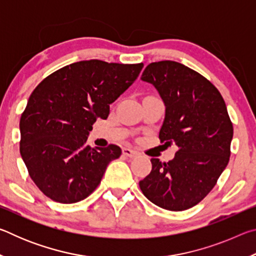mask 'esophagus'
Instances as JSON below:
<instances>
[{
	"mask_svg": "<svg viewBox=\"0 0 256 256\" xmlns=\"http://www.w3.org/2000/svg\"><path fill=\"white\" fill-rule=\"evenodd\" d=\"M123 154L126 156V157L133 158V157H136L138 152H136V151L132 150V149H130V148H124V149H123Z\"/></svg>",
	"mask_w": 256,
	"mask_h": 256,
	"instance_id": "obj_1",
	"label": "esophagus"
}]
</instances>
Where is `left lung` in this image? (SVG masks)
<instances>
[{"label": "left lung", "mask_w": 256, "mask_h": 256, "mask_svg": "<svg viewBox=\"0 0 256 256\" xmlns=\"http://www.w3.org/2000/svg\"><path fill=\"white\" fill-rule=\"evenodd\" d=\"M141 80L152 84L164 104L159 138L178 150L168 162L152 158L140 188L156 206L183 211L214 188L230 157L234 134L226 104L200 73L174 60L150 63Z\"/></svg>", "instance_id": "obj_1"}]
</instances>
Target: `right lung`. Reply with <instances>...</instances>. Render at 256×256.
Listing matches in <instances>:
<instances>
[{
  "instance_id": "1",
  "label": "right lung",
  "mask_w": 256,
  "mask_h": 256,
  "mask_svg": "<svg viewBox=\"0 0 256 256\" xmlns=\"http://www.w3.org/2000/svg\"><path fill=\"white\" fill-rule=\"evenodd\" d=\"M144 64L99 60L72 63L45 78L28 99L20 118V154L34 183L60 203L89 196L112 160L115 144L92 148L88 136L97 118L134 81Z\"/></svg>"
}]
</instances>
